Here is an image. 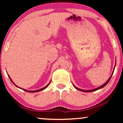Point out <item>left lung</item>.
Instances as JSON below:
<instances>
[{
  "mask_svg": "<svg viewBox=\"0 0 123 123\" xmlns=\"http://www.w3.org/2000/svg\"><path fill=\"white\" fill-rule=\"evenodd\" d=\"M113 72H112V74H111V77H110V78H109V80H107V81L105 83H104L103 85L101 86L100 87H98V88H95V89H94V90H89V91H87V90H81V89H80V88H77L76 87L74 86V85H73V86H74V87L75 88L77 89V90H80V91H83V92H92V91H96V90H99V89H100V88H103V87H104V86H105L107 84L109 83V82L110 81V80L111 78V76H112V75L113 74Z\"/></svg>",
  "mask_w": 123,
  "mask_h": 123,
  "instance_id": "obj_1",
  "label": "left lung"
}]
</instances>
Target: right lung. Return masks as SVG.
Listing matches in <instances>:
<instances>
[{
	"mask_svg": "<svg viewBox=\"0 0 123 123\" xmlns=\"http://www.w3.org/2000/svg\"><path fill=\"white\" fill-rule=\"evenodd\" d=\"M9 78H10V80H11V81L13 82V81H12V80H11V78H10V77H9ZM50 83H49L48 85H47V86H45V87H43V88H41V89H40V90H36V91H27V90H25V89H23V88H21V89H22V90H24V91H27V92H38V91H42V90H44V89H45V88H46V87H48L49 85V84H50ZM14 85L15 86H16V85H15V84H14Z\"/></svg>",
	"mask_w": 123,
	"mask_h": 123,
	"instance_id": "right-lung-1",
	"label": "right lung"
}]
</instances>
